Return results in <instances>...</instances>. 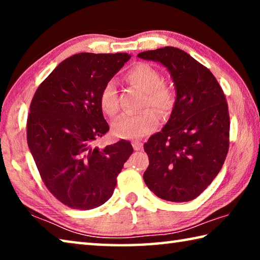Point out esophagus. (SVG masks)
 <instances>
[{
  "label": "esophagus",
  "mask_w": 260,
  "mask_h": 260,
  "mask_svg": "<svg viewBox=\"0 0 260 260\" xmlns=\"http://www.w3.org/2000/svg\"><path fill=\"white\" fill-rule=\"evenodd\" d=\"M133 148L135 151H140V150H142L143 146H142V143H140V142H133Z\"/></svg>",
  "instance_id": "34e87169"
}]
</instances>
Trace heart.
I'll list each match as a JSON object with an SVG mask.
<instances>
[{
    "label": "heart",
    "instance_id": "heart-1",
    "mask_svg": "<svg viewBox=\"0 0 260 260\" xmlns=\"http://www.w3.org/2000/svg\"><path fill=\"white\" fill-rule=\"evenodd\" d=\"M126 80L132 86L143 90L141 107L155 108L161 114H167L172 110L174 103V93L172 88L160 82V73L150 65L140 63L132 68L126 74ZM100 105L104 113L114 116L119 110V100L116 83L109 81L104 85L100 94ZM157 113L152 109H144L142 111L132 114H124L112 122V133L120 139L136 140L150 134L158 126Z\"/></svg>",
    "mask_w": 260,
    "mask_h": 260
}]
</instances>
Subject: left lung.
<instances>
[{
  "instance_id": "obj_1",
  "label": "left lung",
  "mask_w": 260,
  "mask_h": 260,
  "mask_svg": "<svg viewBox=\"0 0 260 260\" xmlns=\"http://www.w3.org/2000/svg\"><path fill=\"white\" fill-rule=\"evenodd\" d=\"M160 63L175 88L171 116L161 132L144 143L148 188L161 200L189 202L217 177L230 147V113L225 94L209 69L179 48L140 52Z\"/></svg>"
}]
</instances>
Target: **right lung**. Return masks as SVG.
<instances>
[{"instance_id":"right-lung-1","label":"right lung","mask_w":260,"mask_h":260,"mask_svg":"<svg viewBox=\"0 0 260 260\" xmlns=\"http://www.w3.org/2000/svg\"><path fill=\"white\" fill-rule=\"evenodd\" d=\"M129 58L121 52L69 57L39 86L30 103L29 151L47 188L72 209L104 204L133 153L125 140L105 148L94 146L109 131L100 105L101 91Z\"/></svg>"}]
</instances>
